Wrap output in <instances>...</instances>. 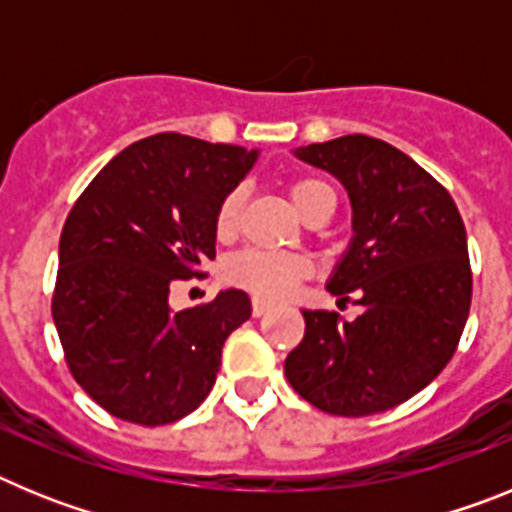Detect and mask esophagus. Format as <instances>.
<instances>
[{
	"mask_svg": "<svg viewBox=\"0 0 512 512\" xmlns=\"http://www.w3.org/2000/svg\"><path fill=\"white\" fill-rule=\"evenodd\" d=\"M251 312H253V318H264L266 312H271V305H269V302L259 300V297H253Z\"/></svg>",
	"mask_w": 512,
	"mask_h": 512,
	"instance_id": "obj_1",
	"label": "esophagus"
}]
</instances>
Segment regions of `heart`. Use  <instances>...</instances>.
Listing matches in <instances>:
<instances>
[{
	"mask_svg": "<svg viewBox=\"0 0 512 512\" xmlns=\"http://www.w3.org/2000/svg\"><path fill=\"white\" fill-rule=\"evenodd\" d=\"M287 194L295 210L307 223H323L333 215L338 205V194L333 184L320 176H295L289 179ZM243 212V189H230L215 212L217 238H233ZM310 274V261L297 253H271L246 248L228 256L223 264V279L230 287L246 289L261 300H282L302 279Z\"/></svg>",
	"mask_w": 512,
	"mask_h": 512,
	"instance_id": "1",
	"label": "heart"
}]
</instances>
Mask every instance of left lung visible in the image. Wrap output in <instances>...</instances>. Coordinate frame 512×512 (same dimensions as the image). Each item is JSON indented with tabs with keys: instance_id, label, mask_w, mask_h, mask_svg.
<instances>
[{
	"instance_id": "obj_1",
	"label": "left lung",
	"mask_w": 512,
	"mask_h": 512,
	"mask_svg": "<svg viewBox=\"0 0 512 512\" xmlns=\"http://www.w3.org/2000/svg\"><path fill=\"white\" fill-rule=\"evenodd\" d=\"M295 156L348 189L354 241L328 292L364 312L346 323L302 310L305 336L284 374L323 413H384L428 387L459 346L472 305L467 230L446 187L384 140L343 135Z\"/></svg>"
}]
</instances>
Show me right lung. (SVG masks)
I'll use <instances>...</instances> for the list:
<instances>
[{
	"label": "right lung",
	"instance_id": "right-lung-1",
	"mask_svg": "<svg viewBox=\"0 0 512 512\" xmlns=\"http://www.w3.org/2000/svg\"><path fill=\"white\" fill-rule=\"evenodd\" d=\"M259 153L158 133L117 153L71 207L53 323L71 377L110 415L166 425L200 408L225 338L251 318L243 289L171 312L179 279L215 259V212Z\"/></svg>",
	"mask_w": 512,
	"mask_h": 512
}]
</instances>
